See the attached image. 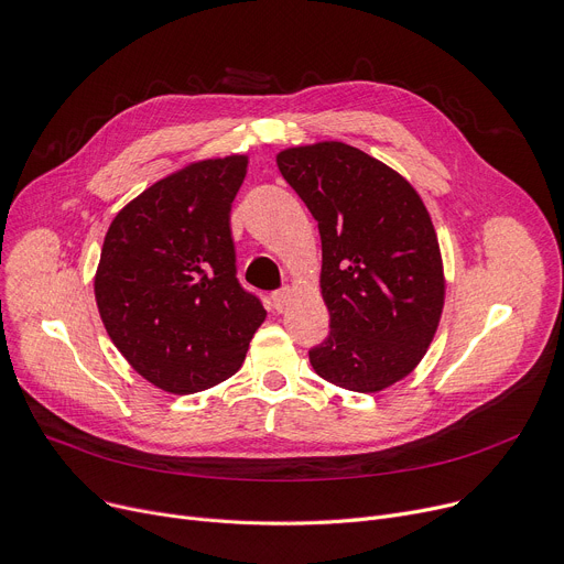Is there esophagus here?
I'll return each mask as SVG.
<instances>
[{"mask_svg": "<svg viewBox=\"0 0 564 564\" xmlns=\"http://www.w3.org/2000/svg\"><path fill=\"white\" fill-rule=\"evenodd\" d=\"M289 301H291V289H282V291L271 293V303H273V310H275V312H284V307L289 305Z\"/></svg>", "mask_w": 564, "mask_h": 564, "instance_id": "esophagus-1", "label": "esophagus"}]
</instances>
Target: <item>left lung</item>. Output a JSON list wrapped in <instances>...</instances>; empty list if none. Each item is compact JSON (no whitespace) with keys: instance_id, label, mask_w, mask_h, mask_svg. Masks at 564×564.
Wrapping results in <instances>:
<instances>
[{"instance_id":"obj_1","label":"left lung","mask_w":564,"mask_h":564,"mask_svg":"<svg viewBox=\"0 0 564 564\" xmlns=\"http://www.w3.org/2000/svg\"><path fill=\"white\" fill-rule=\"evenodd\" d=\"M321 231V295L329 335L314 371L341 389L378 393L408 378L433 344L446 278L437 231L416 188L341 141L275 156Z\"/></svg>"}]
</instances>
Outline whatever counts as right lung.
Segmentation results:
<instances>
[{"instance_id": "obj_1", "label": "right lung", "mask_w": 564, "mask_h": 564, "mask_svg": "<svg viewBox=\"0 0 564 564\" xmlns=\"http://www.w3.org/2000/svg\"><path fill=\"white\" fill-rule=\"evenodd\" d=\"M248 154L182 165L127 203L95 271L107 333L139 376L195 393L235 376L267 318L241 289L229 212Z\"/></svg>"}]
</instances>
